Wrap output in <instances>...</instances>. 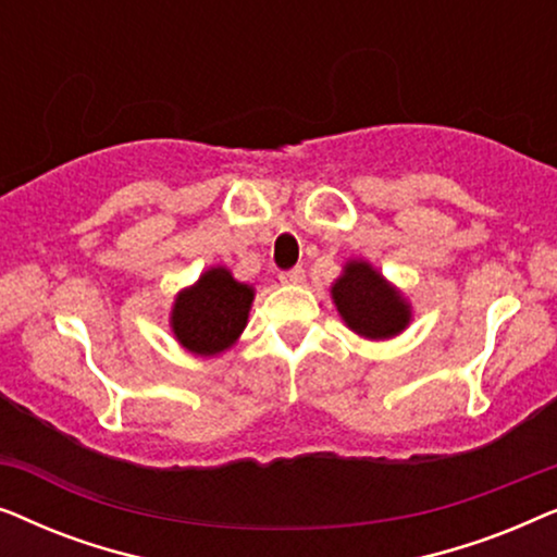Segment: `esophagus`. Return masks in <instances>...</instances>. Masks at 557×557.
Segmentation results:
<instances>
[{"mask_svg":"<svg viewBox=\"0 0 557 557\" xmlns=\"http://www.w3.org/2000/svg\"><path fill=\"white\" fill-rule=\"evenodd\" d=\"M278 281H281V284H286V286H299V284H304V281H307V271L296 265V269L281 271Z\"/></svg>","mask_w":557,"mask_h":557,"instance_id":"esophagus-1","label":"esophagus"}]
</instances>
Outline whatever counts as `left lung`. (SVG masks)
Wrapping results in <instances>:
<instances>
[{
    "label": "left lung",
    "instance_id": "left-lung-1",
    "mask_svg": "<svg viewBox=\"0 0 557 557\" xmlns=\"http://www.w3.org/2000/svg\"><path fill=\"white\" fill-rule=\"evenodd\" d=\"M339 317L364 339H391L410 324V304L368 261H349L334 281Z\"/></svg>",
    "mask_w": 557,
    "mask_h": 557
}]
</instances>
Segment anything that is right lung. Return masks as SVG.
I'll list each match as a JSON object with an SVG mask.
<instances>
[{
    "label": "right lung",
    "mask_w": 557,
    "mask_h": 557,
    "mask_svg": "<svg viewBox=\"0 0 557 557\" xmlns=\"http://www.w3.org/2000/svg\"><path fill=\"white\" fill-rule=\"evenodd\" d=\"M253 296V286L235 281L223 265L208 269L197 284L182 288L174 299L170 317L174 337L193 355L225 352L246 330Z\"/></svg>",
    "instance_id": "obj_1"
}]
</instances>
